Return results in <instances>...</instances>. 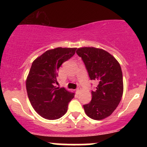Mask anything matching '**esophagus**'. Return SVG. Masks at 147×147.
Segmentation results:
<instances>
[{
  "instance_id": "1",
  "label": "esophagus",
  "mask_w": 147,
  "mask_h": 147,
  "mask_svg": "<svg viewBox=\"0 0 147 147\" xmlns=\"http://www.w3.org/2000/svg\"><path fill=\"white\" fill-rule=\"evenodd\" d=\"M81 91H82V88H77L76 89V92H77V94L80 93Z\"/></svg>"
}]
</instances>
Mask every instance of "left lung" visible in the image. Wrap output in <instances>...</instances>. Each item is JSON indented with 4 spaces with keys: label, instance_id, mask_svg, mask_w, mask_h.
Returning <instances> with one entry per match:
<instances>
[{
    "label": "left lung",
    "instance_id": "left-lung-1",
    "mask_svg": "<svg viewBox=\"0 0 147 147\" xmlns=\"http://www.w3.org/2000/svg\"><path fill=\"white\" fill-rule=\"evenodd\" d=\"M85 63L91 80L98 82L92 91V100L84 105L86 114L91 119L102 120L109 117L122 99L124 85L121 66L109 52L94 47L77 50Z\"/></svg>",
    "mask_w": 147,
    "mask_h": 147
}]
</instances>
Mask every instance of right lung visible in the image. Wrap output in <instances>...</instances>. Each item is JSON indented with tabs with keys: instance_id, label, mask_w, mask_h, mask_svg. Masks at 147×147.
<instances>
[{
	"instance_id": "right-lung-1",
	"label": "right lung",
	"mask_w": 147,
	"mask_h": 147,
	"mask_svg": "<svg viewBox=\"0 0 147 147\" xmlns=\"http://www.w3.org/2000/svg\"><path fill=\"white\" fill-rule=\"evenodd\" d=\"M76 48L47 50L33 61L26 79V90L31 105L47 119L61 117L68 111L75 93L57 87V72L61 64L75 53Z\"/></svg>"
}]
</instances>
